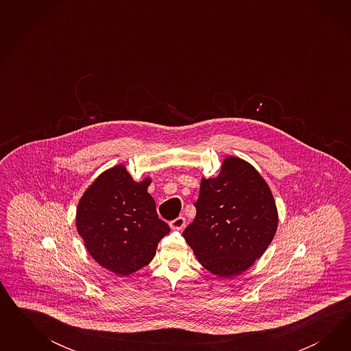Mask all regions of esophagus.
Here are the masks:
<instances>
[{
  "label": "esophagus",
  "instance_id": "1",
  "mask_svg": "<svg viewBox=\"0 0 351 351\" xmlns=\"http://www.w3.org/2000/svg\"><path fill=\"white\" fill-rule=\"evenodd\" d=\"M171 229H176V230H180L184 226H185V219L182 216L176 217L175 220H172L170 223Z\"/></svg>",
  "mask_w": 351,
  "mask_h": 351
}]
</instances>
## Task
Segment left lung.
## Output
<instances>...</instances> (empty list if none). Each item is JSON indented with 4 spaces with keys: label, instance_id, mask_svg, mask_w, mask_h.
Here are the masks:
<instances>
[{
    "label": "left lung",
    "instance_id": "left-lung-1",
    "mask_svg": "<svg viewBox=\"0 0 351 351\" xmlns=\"http://www.w3.org/2000/svg\"><path fill=\"white\" fill-rule=\"evenodd\" d=\"M197 215L182 237L213 274L243 273L271 243L278 213L270 188L248 162L225 158L219 176L202 179Z\"/></svg>",
    "mask_w": 351,
    "mask_h": 351
}]
</instances>
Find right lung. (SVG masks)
Segmentation results:
<instances>
[{
    "instance_id": "add662e5",
    "label": "right lung",
    "mask_w": 351,
    "mask_h": 351,
    "mask_svg": "<svg viewBox=\"0 0 351 351\" xmlns=\"http://www.w3.org/2000/svg\"><path fill=\"white\" fill-rule=\"evenodd\" d=\"M150 179L135 181L123 165L103 172L84 193L75 225L97 264L126 276L148 265L170 232L148 193Z\"/></svg>"
}]
</instances>
